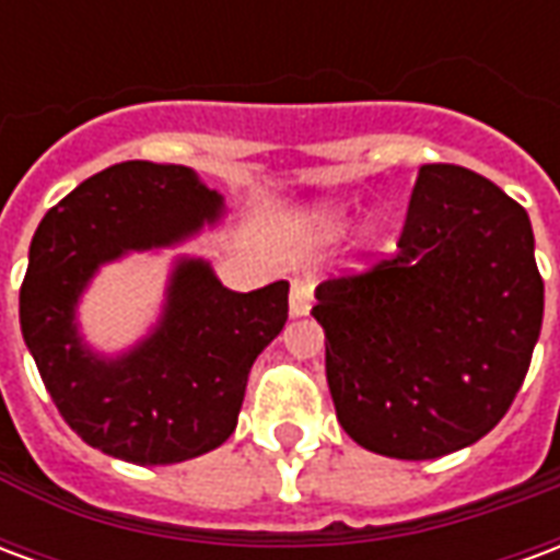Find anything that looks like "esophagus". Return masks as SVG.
Segmentation results:
<instances>
[{"label":"esophagus","instance_id":"1","mask_svg":"<svg viewBox=\"0 0 560 560\" xmlns=\"http://www.w3.org/2000/svg\"><path fill=\"white\" fill-rule=\"evenodd\" d=\"M312 303H315V293H312V284L308 281H293L291 284V317H303L312 312Z\"/></svg>","mask_w":560,"mask_h":560}]
</instances>
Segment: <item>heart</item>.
<instances>
[{
	"label": "heart",
	"mask_w": 560,
	"mask_h": 560,
	"mask_svg": "<svg viewBox=\"0 0 560 560\" xmlns=\"http://www.w3.org/2000/svg\"><path fill=\"white\" fill-rule=\"evenodd\" d=\"M348 221H351V212L348 207H336V203H320L315 207L308 215H305V224L317 233V236H339L345 228H348ZM365 236H369V243L381 236V221H369L365 224Z\"/></svg>",
	"instance_id": "obj_1"
}]
</instances>
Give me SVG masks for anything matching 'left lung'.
<instances>
[{
    "instance_id": "obj_1",
    "label": "left lung",
    "mask_w": 560,
    "mask_h": 560,
    "mask_svg": "<svg viewBox=\"0 0 560 560\" xmlns=\"http://www.w3.org/2000/svg\"><path fill=\"white\" fill-rule=\"evenodd\" d=\"M315 296L341 429L408 462L492 432L542 327L528 212L456 164L420 167L393 260Z\"/></svg>"
}]
</instances>
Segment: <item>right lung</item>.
Wrapping results in <instances>:
<instances>
[{
    "label": "right lung",
    "mask_w": 560,
    "mask_h": 560,
    "mask_svg": "<svg viewBox=\"0 0 560 560\" xmlns=\"http://www.w3.org/2000/svg\"><path fill=\"white\" fill-rule=\"evenodd\" d=\"M224 215V197L191 167L126 161L80 183L32 236L23 341L68 425L107 456L173 465L236 429L257 353L288 320V281L236 293L207 257L173 255L159 317L138 341L98 351L80 324L104 267L179 248Z\"/></svg>",
    "instance_id": "add662e5"
}]
</instances>
